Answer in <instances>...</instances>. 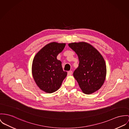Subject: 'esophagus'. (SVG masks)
Listing matches in <instances>:
<instances>
[{"label":"esophagus","mask_w":129,"mask_h":129,"mask_svg":"<svg viewBox=\"0 0 129 129\" xmlns=\"http://www.w3.org/2000/svg\"><path fill=\"white\" fill-rule=\"evenodd\" d=\"M72 74V71H69V72H68V76H71Z\"/></svg>","instance_id":"1"}]
</instances>
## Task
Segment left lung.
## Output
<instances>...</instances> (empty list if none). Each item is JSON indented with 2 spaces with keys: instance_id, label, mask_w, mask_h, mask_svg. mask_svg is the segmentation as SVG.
<instances>
[{
  "instance_id": "8db88e82",
  "label": "left lung",
  "mask_w": 129,
  "mask_h": 129,
  "mask_svg": "<svg viewBox=\"0 0 129 129\" xmlns=\"http://www.w3.org/2000/svg\"><path fill=\"white\" fill-rule=\"evenodd\" d=\"M78 55L79 64L73 76L85 94H92L103 85L107 75L106 62L99 51L89 43L74 42L68 44Z\"/></svg>"
}]
</instances>
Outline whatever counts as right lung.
I'll return each instance as SVG.
<instances>
[{
    "instance_id": "1",
    "label": "right lung",
    "mask_w": 129,
    "mask_h": 129,
    "mask_svg": "<svg viewBox=\"0 0 129 129\" xmlns=\"http://www.w3.org/2000/svg\"><path fill=\"white\" fill-rule=\"evenodd\" d=\"M65 45V43H50L42 48L33 58V79L38 87L46 93L57 91L67 76V73L63 71L61 62L57 59V56Z\"/></svg>"
}]
</instances>
